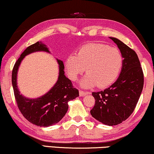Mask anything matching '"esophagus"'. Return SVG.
Segmentation results:
<instances>
[{"mask_svg":"<svg viewBox=\"0 0 154 154\" xmlns=\"http://www.w3.org/2000/svg\"><path fill=\"white\" fill-rule=\"evenodd\" d=\"M90 94V92H84V91H83V90H79V94H80V96H81V97H83V96H85V95H86V94Z\"/></svg>","mask_w":154,"mask_h":154,"instance_id":"esophagus-1","label":"esophagus"}]
</instances>
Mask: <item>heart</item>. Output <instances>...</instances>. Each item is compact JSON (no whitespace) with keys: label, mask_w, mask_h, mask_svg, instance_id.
Instances as JSON below:
<instances>
[{"label":"heart","mask_w":154,"mask_h":154,"mask_svg":"<svg viewBox=\"0 0 154 154\" xmlns=\"http://www.w3.org/2000/svg\"><path fill=\"white\" fill-rule=\"evenodd\" d=\"M123 56L116 48L102 43H89L82 46L76 54H70L64 61L68 76L76 81L86 69V74L81 82L85 88L108 87L121 73Z\"/></svg>","instance_id":"b5f03b06"}]
</instances>
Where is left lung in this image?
I'll return each mask as SVG.
<instances>
[{"label":"left lung","instance_id":"obj_1","mask_svg":"<svg viewBox=\"0 0 154 154\" xmlns=\"http://www.w3.org/2000/svg\"><path fill=\"white\" fill-rule=\"evenodd\" d=\"M110 38L123 56V65L119 79L103 91L92 92L95 104L90 113L107 125H116L125 121L133 112L144 85V73L137 54L125 43Z\"/></svg>","mask_w":154,"mask_h":154}]
</instances>
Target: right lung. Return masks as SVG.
<instances>
[{
	"label": "right lung",
	"instance_id": "1",
	"mask_svg": "<svg viewBox=\"0 0 154 154\" xmlns=\"http://www.w3.org/2000/svg\"><path fill=\"white\" fill-rule=\"evenodd\" d=\"M36 51L49 52L45 45L39 42L29 46L14 65L12 84L17 104L23 116L35 125L48 127L61 121L68 110V102L79 97V92L70 80L65 76L63 62L57 60L60 68L58 80L48 93L37 99H28L20 94L17 85L18 68L25 56Z\"/></svg>",
	"mask_w": 154,
	"mask_h": 154
}]
</instances>
